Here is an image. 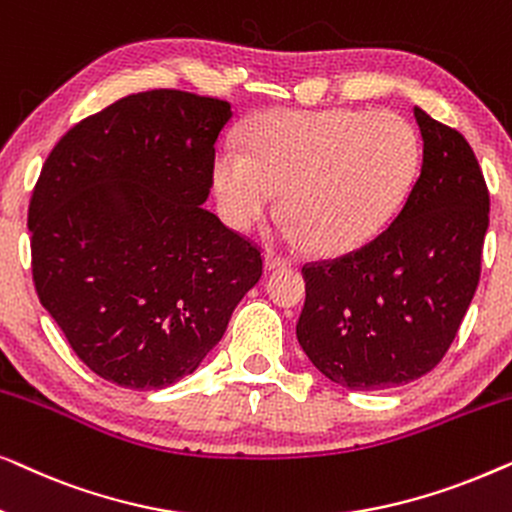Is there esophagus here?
I'll use <instances>...</instances> for the list:
<instances>
[{
	"instance_id": "esophagus-1",
	"label": "esophagus",
	"mask_w": 512,
	"mask_h": 512,
	"mask_svg": "<svg viewBox=\"0 0 512 512\" xmlns=\"http://www.w3.org/2000/svg\"><path fill=\"white\" fill-rule=\"evenodd\" d=\"M263 265H265V270H282V268H289V261H286V258H282V256H275V254H268L263 258Z\"/></svg>"
}]
</instances>
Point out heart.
<instances>
[{"label":"heart","mask_w":512,"mask_h":512,"mask_svg":"<svg viewBox=\"0 0 512 512\" xmlns=\"http://www.w3.org/2000/svg\"><path fill=\"white\" fill-rule=\"evenodd\" d=\"M244 153L214 160L223 219L249 230L284 191L282 235L293 247L347 256L373 244L408 205L422 170V144L394 111H289L251 118Z\"/></svg>","instance_id":"obj_1"}]
</instances>
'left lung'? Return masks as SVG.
Segmentation results:
<instances>
[{"label": "left lung", "mask_w": 512, "mask_h": 512, "mask_svg": "<svg viewBox=\"0 0 512 512\" xmlns=\"http://www.w3.org/2000/svg\"><path fill=\"white\" fill-rule=\"evenodd\" d=\"M422 174L373 244L305 265L296 335L340 387L380 391L433 370L450 349L480 279L489 193L464 135L419 107Z\"/></svg>", "instance_id": "1"}]
</instances>
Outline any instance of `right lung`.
Here are the masks:
<instances>
[{
	"label": "right lung",
	"mask_w": 512,
	"mask_h": 512,
	"mask_svg": "<svg viewBox=\"0 0 512 512\" xmlns=\"http://www.w3.org/2000/svg\"><path fill=\"white\" fill-rule=\"evenodd\" d=\"M230 118L214 97L128 95L76 123L34 186V289L76 356L118 387L191 375L261 279L258 249L202 207Z\"/></svg>",
	"instance_id": "1"
}]
</instances>
